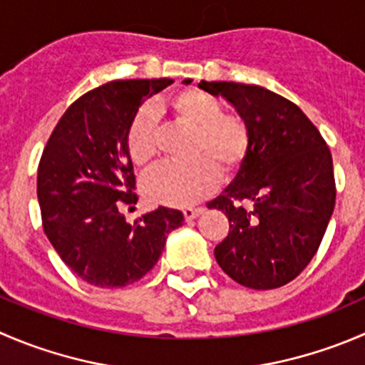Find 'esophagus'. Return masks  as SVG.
<instances>
[{
  "label": "esophagus",
  "instance_id": "34e87169",
  "mask_svg": "<svg viewBox=\"0 0 365 365\" xmlns=\"http://www.w3.org/2000/svg\"><path fill=\"white\" fill-rule=\"evenodd\" d=\"M201 212H203V208H183V215H185V219L187 221H190V219H196L197 215L201 214Z\"/></svg>",
  "mask_w": 365,
  "mask_h": 365
}]
</instances>
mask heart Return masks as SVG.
I'll list each match as a JSON object with an SVG mask.
<instances>
[{
  "label": "heart",
  "instance_id": "b5f03b06",
  "mask_svg": "<svg viewBox=\"0 0 365 365\" xmlns=\"http://www.w3.org/2000/svg\"><path fill=\"white\" fill-rule=\"evenodd\" d=\"M178 125L192 130L187 157L189 164H162L144 176V197L153 205L189 207L212 192L215 178H232L250 155L251 133L242 118L222 114L214 96L185 88L173 94L160 107ZM126 151L137 168H148L157 157L155 119L143 108L126 132Z\"/></svg>",
  "mask_w": 365,
  "mask_h": 365
}]
</instances>
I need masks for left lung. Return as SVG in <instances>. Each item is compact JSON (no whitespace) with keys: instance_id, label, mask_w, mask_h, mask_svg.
I'll return each instance as SVG.
<instances>
[{"instance_id":"8db88e82","label":"left lung","mask_w":365,"mask_h":365,"mask_svg":"<svg viewBox=\"0 0 365 365\" xmlns=\"http://www.w3.org/2000/svg\"><path fill=\"white\" fill-rule=\"evenodd\" d=\"M197 87L232 103L251 133L244 165L207 203L230 221L215 260L244 287H282L312 260L334 214L330 150L302 108L280 94L235 81L201 80Z\"/></svg>"}]
</instances>
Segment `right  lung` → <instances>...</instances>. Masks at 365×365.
I'll return each instance as SVG.
<instances>
[{"label": "right lung", "mask_w": 365, "mask_h": 365, "mask_svg": "<svg viewBox=\"0 0 365 365\" xmlns=\"http://www.w3.org/2000/svg\"><path fill=\"white\" fill-rule=\"evenodd\" d=\"M171 78L108 81L78 98L42 153L37 197L42 226L67 267L91 285L119 289L153 269L183 214L158 207L126 222L119 207L137 203L126 132L146 98Z\"/></svg>", "instance_id": "right-lung-1"}]
</instances>
